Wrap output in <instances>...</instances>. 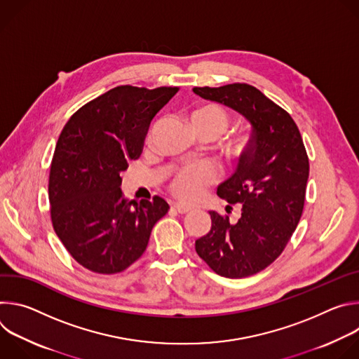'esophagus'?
I'll return each mask as SVG.
<instances>
[{
    "instance_id": "1",
    "label": "esophagus",
    "mask_w": 359,
    "mask_h": 359,
    "mask_svg": "<svg viewBox=\"0 0 359 359\" xmlns=\"http://www.w3.org/2000/svg\"><path fill=\"white\" fill-rule=\"evenodd\" d=\"M173 209H175L179 215H186V213L191 212V208L186 206V204H183V203H176L175 206H173Z\"/></svg>"
}]
</instances>
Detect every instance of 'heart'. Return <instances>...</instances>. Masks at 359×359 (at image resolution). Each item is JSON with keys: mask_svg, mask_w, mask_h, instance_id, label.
Returning a JSON list of instances; mask_svg holds the SVG:
<instances>
[{"mask_svg": "<svg viewBox=\"0 0 359 359\" xmlns=\"http://www.w3.org/2000/svg\"><path fill=\"white\" fill-rule=\"evenodd\" d=\"M193 130L208 132L219 137L229 126L227 114L213 105L203 107L191 114ZM248 150V140L236 143L230 155L234 159L243 158ZM217 182V172L210 165H184L179 168L169 182V190L173 196L183 201H197L206 193V190Z\"/></svg>", "mask_w": 359, "mask_h": 359, "instance_id": "1", "label": "heart"}]
</instances>
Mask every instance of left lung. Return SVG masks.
Instances as JSON below:
<instances>
[{"instance_id": "left-lung-1", "label": "left lung", "mask_w": 359, "mask_h": 359, "mask_svg": "<svg viewBox=\"0 0 359 359\" xmlns=\"http://www.w3.org/2000/svg\"><path fill=\"white\" fill-rule=\"evenodd\" d=\"M203 99L226 105L252 128L248 150L236 173L217 189L229 206L238 204L236 223L210 212L212 230L196 240V252L216 274L244 278L269 267L284 251L302 216L309 155L291 115L248 83L194 86Z\"/></svg>"}]
</instances>
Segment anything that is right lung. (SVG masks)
Returning <instances> with one entry per match:
<instances>
[{
	"label": "right lung",
	"mask_w": 359,
	"mask_h": 359,
	"mask_svg": "<svg viewBox=\"0 0 359 359\" xmlns=\"http://www.w3.org/2000/svg\"><path fill=\"white\" fill-rule=\"evenodd\" d=\"M177 90L116 86L79 108L58 137L48 182L50 222L72 259L92 273L132 266L169 210L159 196L125 198L121 173L140 156L151 119Z\"/></svg>",
	"instance_id": "1"
}]
</instances>
